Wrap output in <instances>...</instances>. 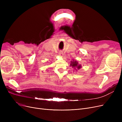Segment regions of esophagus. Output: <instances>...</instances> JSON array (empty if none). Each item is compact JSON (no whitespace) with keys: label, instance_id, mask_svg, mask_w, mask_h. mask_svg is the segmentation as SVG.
Listing matches in <instances>:
<instances>
[{"label":"esophagus","instance_id":"34e87169","mask_svg":"<svg viewBox=\"0 0 122 122\" xmlns=\"http://www.w3.org/2000/svg\"><path fill=\"white\" fill-rule=\"evenodd\" d=\"M59 55L60 56H63V53L62 52H60L59 53Z\"/></svg>","mask_w":122,"mask_h":122}]
</instances>
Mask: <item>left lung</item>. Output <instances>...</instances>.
<instances>
[{
    "instance_id": "left-lung-1",
    "label": "left lung",
    "mask_w": 122,
    "mask_h": 122,
    "mask_svg": "<svg viewBox=\"0 0 122 122\" xmlns=\"http://www.w3.org/2000/svg\"><path fill=\"white\" fill-rule=\"evenodd\" d=\"M70 66H72V68L73 69H74V70H79L80 69H81V65L80 64H79L78 62L76 61H71V64H70Z\"/></svg>"
}]
</instances>
